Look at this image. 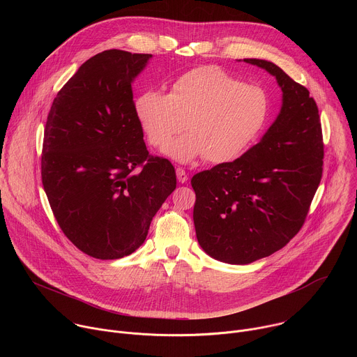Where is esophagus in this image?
Wrapping results in <instances>:
<instances>
[{"mask_svg":"<svg viewBox=\"0 0 357 357\" xmlns=\"http://www.w3.org/2000/svg\"><path fill=\"white\" fill-rule=\"evenodd\" d=\"M176 178H178V181L181 183H186L189 176H188V174H186V171L183 168H176Z\"/></svg>","mask_w":357,"mask_h":357,"instance_id":"34e87169","label":"esophagus"}]
</instances>
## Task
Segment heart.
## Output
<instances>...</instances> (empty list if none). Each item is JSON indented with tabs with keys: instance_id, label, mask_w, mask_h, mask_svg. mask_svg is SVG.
Masks as SVG:
<instances>
[{
	"instance_id": "1",
	"label": "heart",
	"mask_w": 357,
	"mask_h": 357,
	"mask_svg": "<svg viewBox=\"0 0 357 357\" xmlns=\"http://www.w3.org/2000/svg\"><path fill=\"white\" fill-rule=\"evenodd\" d=\"M134 113L152 146L167 145L185 127L188 134L164 149L172 160L186 164L203 157L226 164L264 130L271 100L261 86L245 84L216 66H202L179 76L168 94L141 93Z\"/></svg>"
}]
</instances>
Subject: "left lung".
Listing matches in <instances>:
<instances>
[{"mask_svg":"<svg viewBox=\"0 0 357 357\" xmlns=\"http://www.w3.org/2000/svg\"><path fill=\"white\" fill-rule=\"evenodd\" d=\"M244 62L275 76L282 90L280 114L240 158L190 181L197 241L227 264H250L282 248L307 219L324 169L319 112L308 89L273 62Z\"/></svg>","mask_w":357,"mask_h":357,"instance_id":"1","label":"left lung"}]
</instances>
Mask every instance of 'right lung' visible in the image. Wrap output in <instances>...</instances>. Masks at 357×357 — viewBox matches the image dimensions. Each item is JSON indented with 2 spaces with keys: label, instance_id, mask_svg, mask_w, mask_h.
<instances>
[{
  "label": "right lung",
  "instance_id": "1",
  "mask_svg": "<svg viewBox=\"0 0 357 357\" xmlns=\"http://www.w3.org/2000/svg\"><path fill=\"white\" fill-rule=\"evenodd\" d=\"M152 55L110 49L86 61L47 114L40 174L50 209L84 254L134 252L176 188L172 164L146 151L131 83Z\"/></svg>",
  "mask_w": 357,
  "mask_h": 357
}]
</instances>
